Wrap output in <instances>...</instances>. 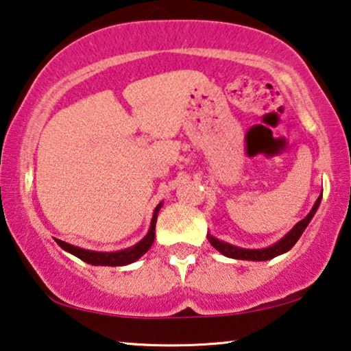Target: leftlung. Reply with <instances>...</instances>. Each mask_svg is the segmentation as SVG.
<instances>
[{
  "label": "left lung",
  "instance_id": "1",
  "mask_svg": "<svg viewBox=\"0 0 351 351\" xmlns=\"http://www.w3.org/2000/svg\"><path fill=\"white\" fill-rule=\"evenodd\" d=\"M322 195L317 198L315 205L311 209V213L307 214V216L302 219L296 223L295 227H293L289 233L285 234L284 238L279 239L276 244L269 245V247H265V249H244V247H238V245H233V244H228V243H223V241H219L217 238L211 237V234L208 233V239L211 245L216 250H219L222 255H226L228 258H237V260H252V261H265V260H271L277 257V255L280 254H285L289 252V250L293 247V245L296 244L298 239L301 238L302 232H304L306 227L309 226V222L312 221L313 214L317 213L318 206H320V202H322Z\"/></svg>",
  "mask_w": 351,
  "mask_h": 351
}]
</instances>
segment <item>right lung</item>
Listing matches in <instances>:
<instances>
[{
    "instance_id": "right-lung-1",
    "label": "right lung",
    "mask_w": 351,
    "mask_h": 351,
    "mask_svg": "<svg viewBox=\"0 0 351 351\" xmlns=\"http://www.w3.org/2000/svg\"><path fill=\"white\" fill-rule=\"evenodd\" d=\"M160 206H162V203H159V205L154 209L153 219H151V227L148 230V233H146V237L140 243L132 245V247L117 250V252H96V250H86V249L77 247V245L64 243V241H61V239H55V241L58 243L60 247L64 249L66 252L75 255L77 258H80L83 261H86V263L94 265V266H124V265L134 263V261H137L143 254L148 252V249L154 243L156 221H158V214H159Z\"/></svg>"
}]
</instances>
